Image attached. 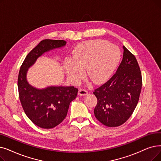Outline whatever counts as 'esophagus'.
I'll return each instance as SVG.
<instances>
[{"label": "esophagus", "instance_id": "34e87169", "mask_svg": "<svg viewBox=\"0 0 161 161\" xmlns=\"http://www.w3.org/2000/svg\"><path fill=\"white\" fill-rule=\"evenodd\" d=\"M87 93H88L87 91L86 90V89H80L78 91V95H80V96H85V95H87Z\"/></svg>", "mask_w": 161, "mask_h": 161}]
</instances>
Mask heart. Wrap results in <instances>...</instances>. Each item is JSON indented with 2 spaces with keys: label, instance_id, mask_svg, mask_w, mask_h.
Returning <instances> with one entry per match:
<instances>
[{
  "label": "heart",
  "instance_id": "1",
  "mask_svg": "<svg viewBox=\"0 0 161 161\" xmlns=\"http://www.w3.org/2000/svg\"><path fill=\"white\" fill-rule=\"evenodd\" d=\"M120 58V51L114 45L103 40L83 42L75 48L72 59L65 63L69 79L78 83L84 75L95 83L107 81L113 73Z\"/></svg>",
  "mask_w": 161,
  "mask_h": 161
}]
</instances>
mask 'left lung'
Instances as JSON below:
<instances>
[{"instance_id":"left-lung-1","label":"left lung","mask_w":161,"mask_h":161,"mask_svg":"<svg viewBox=\"0 0 161 161\" xmlns=\"http://www.w3.org/2000/svg\"><path fill=\"white\" fill-rule=\"evenodd\" d=\"M123 48V58L116 73L93 92L97 99L95 116L108 127L119 126L129 119L141 93L140 68L135 56Z\"/></svg>"}]
</instances>
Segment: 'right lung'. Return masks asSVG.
Here are the masks:
<instances>
[{
  "mask_svg": "<svg viewBox=\"0 0 161 161\" xmlns=\"http://www.w3.org/2000/svg\"><path fill=\"white\" fill-rule=\"evenodd\" d=\"M65 45L64 40L41 41L27 55L20 67L18 87L21 104L30 120L41 128H53L64 120L69 103L75 99L78 89L74 86L37 89L27 82L26 72L42 54Z\"/></svg>",
  "mask_w": 161,
  "mask_h": 161,
  "instance_id": "1",
  "label": "right lung"
}]
</instances>
